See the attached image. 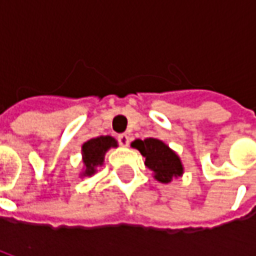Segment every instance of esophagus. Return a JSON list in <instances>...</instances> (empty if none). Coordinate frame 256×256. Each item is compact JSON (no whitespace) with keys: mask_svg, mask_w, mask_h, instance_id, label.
<instances>
[{"mask_svg":"<svg viewBox=\"0 0 256 256\" xmlns=\"http://www.w3.org/2000/svg\"><path fill=\"white\" fill-rule=\"evenodd\" d=\"M118 141H119V144L122 145V146H128L130 138H128V134H119L118 136Z\"/></svg>","mask_w":256,"mask_h":256,"instance_id":"1","label":"esophagus"}]
</instances>
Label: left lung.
Returning <instances> with one entry per match:
<instances>
[{
  "mask_svg": "<svg viewBox=\"0 0 256 256\" xmlns=\"http://www.w3.org/2000/svg\"><path fill=\"white\" fill-rule=\"evenodd\" d=\"M132 146L145 158V166L152 172L156 181L170 184L174 178L182 177L184 164L181 158L166 142L159 138L134 140Z\"/></svg>",
  "mask_w": 256,
  "mask_h": 256,
  "instance_id": "obj_1",
  "label": "left lung"
}]
</instances>
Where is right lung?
<instances>
[{
  "label": "right lung",
  "mask_w": 256,
  "mask_h": 256,
  "mask_svg": "<svg viewBox=\"0 0 256 256\" xmlns=\"http://www.w3.org/2000/svg\"><path fill=\"white\" fill-rule=\"evenodd\" d=\"M111 148H118V141L111 136H100L84 142L82 145L84 170L80 172V177H92L97 172L96 168L104 164L106 154Z\"/></svg>",
  "instance_id": "add662e5"
}]
</instances>
